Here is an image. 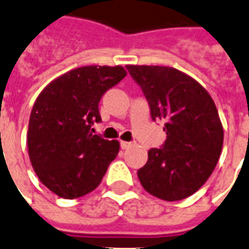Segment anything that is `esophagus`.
I'll use <instances>...</instances> for the list:
<instances>
[{
	"label": "esophagus",
	"instance_id": "esophagus-1",
	"mask_svg": "<svg viewBox=\"0 0 249 249\" xmlns=\"http://www.w3.org/2000/svg\"><path fill=\"white\" fill-rule=\"evenodd\" d=\"M120 145H121V148L123 149H126L130 145V142H120Z\"/></svg>",
	"mask_w": 249,
	"mask_h": 249
}]
</instances>
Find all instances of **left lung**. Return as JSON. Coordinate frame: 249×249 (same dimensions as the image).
Here are the masks:
<instances>
[{"label": "left lung", "instance_id": "1", "mask_svg": "<svg viewBox=\"0 0 249 249\" xmlns=\"http://www.w3.org/2000/svg\"><path fill=\"white\" fill-rule=\"evenodd\" d=\"M147 98L152 120H163L167 139L148 151L137 171L142 186L164 201L190 197L208 180L221 155L224 129L212 97L173 67L126 66Z\"/></svg>", "mask_w": 249, "mask_h": 249}]
</instances>
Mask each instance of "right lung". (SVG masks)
I'll return each mask as SVG.
<instances>
[{
  "instance_id": "obj_1",
  "label": "right lung",
  "mask_w": 249,
  "mask_h": 249,
  "mask_svg": "<svg viewBox=\"0 0 249 249\" xmlns=\"http://www.w3.org/2000/svg\"><path fill=\"white\" fill-rule=\"evenodd\" d=\"M126 75L121 66H85L52 81L35 102L28 125V152L41 183L67 199L100 185L120 151L117 140L91 133L100 123L102 95Z\"/></svg>"
}]
</instances>
